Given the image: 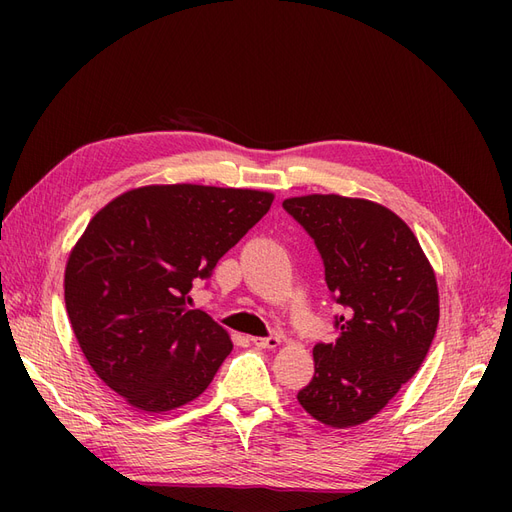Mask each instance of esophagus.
<instances>
[{
  "mask_svg": "<svg viewBox=\"0 0 512 512\" xmlns=\"http://www.w3.org/2000/svg\"><path fill=\"white\" fill-rule=\"evenodd\" d=\"M252 344L256 348H267V350H273L280 346V337L277 335H271V337H252Z\"/></svg>",
  "mask_w": 512,
  "mask_h": 512,
  "instance_id": "34e87169",
  "label": "esophagus"
}]
</instances>
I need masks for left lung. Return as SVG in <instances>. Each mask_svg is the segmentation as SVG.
<instances>
[{"mask_svg": "<svg viewBox=\"0 0 512 512\" xmlns=\"http://www.w3.org/2000/svg\"><path fill=\"white\" fill-rule=\"evenodd\" d=\"M284 209L314 239L344 316L314 346V378L297 399L316 421L346 429L374 418L423 365L440 320L433 267L410 226L365 198L309 194Z\"/></svg>", "mask_w": 512, "mask_h": 512, "instance_id": "1", "label": "left lung"}]
</instances>
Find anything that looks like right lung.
Returning a JSON list of instances; mask_svg holds the SVG:
<instances>
[{"label":"right lung","instance_id":"right-lung-1","mask_svg":"<svg viewBox=\"0 0 512 512\" xmlns=\"http://www.w3.org/2000/svg\"><path fill=\"white\" fill-rule=\"evenodd\" d=\"M273 198L215 185H145L91 218L66 262V309L87 363L126 404L162 414L211 384L232 342L209 314L188 309V292Z\"/></svg>","mask_w":512,"mask_h":512}]
</instances>
